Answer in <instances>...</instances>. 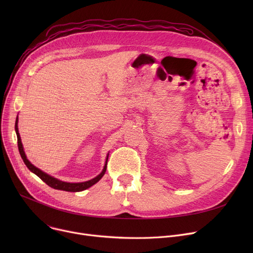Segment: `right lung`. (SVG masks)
I'll list each match as a JSON object with an SVG mask.
<instances>
[{"mask_svg":"<svg viewBox=\"0 0 253 253\" xmlns=\"http://www.w3.org/2000/svg\"><path fill=\"white\" fill-rule=\"evenodd\" d=\"M17 123H18V119L16 118V122H15V131H16V134H17V143H18V150L20 153V156L22 158V160L24 162V164L26 165L32 172L36 175H38L40 178H41L44 182H46L49 187L55 189V190H61V191H66V192H81L84 191L90 187H92L93 184H95L97 181L100 180V178L104 175L105 171H106V163L104 165L103 170L101 171V173L99 175H97L96 177L92 178L88 181L85 182H77V183H71V182H64L61 180H58L54 177H52L50 175H48L45 172H43L42 170H40L39 168H37L36 166H34L28 159H26V156L24 154L23 148H22V143H21V139H20V135H19V132H18V127H17ZM106 161H108V158H106Z\"/></svg>","mask_w":253,"mask_h":253,"instance_id":"1","label":"right lung"}]
</instances>
